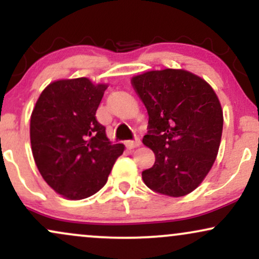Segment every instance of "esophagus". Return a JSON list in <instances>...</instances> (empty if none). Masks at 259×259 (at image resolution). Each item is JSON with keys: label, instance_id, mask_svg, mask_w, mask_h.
<instances>
[{"label": "esophagus", "instance_id": "obj_1", "mask_svg": "<svg viewBox=\"0 0 259 259\" xmlns=\"http://www.w3.org/2000/svg\"><path fill=\"white\" fill-rule=\"evenodd\" d=\"M125 145H126L127 148H130V150H133V148L139 147L140 145H141V142H140L139 139H136L135 141H126Z\"/></svg>", "mask_w": 259, "mask_h": 259}]
</instances>
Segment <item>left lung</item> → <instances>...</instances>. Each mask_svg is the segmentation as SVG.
<instances>
[{"instance_id": "8db88e82", "label": "left lung", "mask_w": 259, "mask_h": 259, "mask_svg": "<svg viewBox=\"0 0 259 259\" xmlns=\"http://www.w3.org/2000/svg\"><path fill=\"white\" fill-rule=\"evenodd\" d=\"M148 113L145 146L153 167L142 180L153 191L181 197L200 186L214 164L223 133V109L204 79L184 69L150 70L132 78Z\"/></svg>"}]
</instances>
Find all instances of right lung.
I'll list each match as a JSON object with an SVG mask.
<instances>
[{
	"instance_id": "obj_1",
	"label": "right lung",
	"mask_w": 259,
	"mask_h": 259,
	"mask_svg": "<svg viewBox=\"0 0 259 259\" xmlns=\"http://www.w3.org/2000/svg\"><path fill=\"white\" fill-rule=\"evenodd\" d=\"M107 88L89 78L56 80L32 109L34 160L47 185L67 200H84L100 191L125 148L112 145L96 119Z\"/></svg>"
}]
</instances>
